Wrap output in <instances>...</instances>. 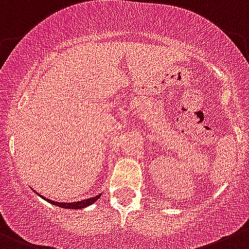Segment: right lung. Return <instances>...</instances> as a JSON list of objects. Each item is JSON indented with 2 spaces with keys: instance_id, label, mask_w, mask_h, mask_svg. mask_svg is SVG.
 <instances>
[{
  "instance_id": "obj_1",
  "label": "right lung",
  "mask_w": 249,
  "mask_h": 249,
  "mask_svg": "<svg viewBox=\"0 0 249 249\" xmlns=\"http://www.w3.org/2000/svg\"><path fill=\"white\" fill-rule=\"evenodd\" d=\"M40 197H41V194H39ZM45 200H47L49 203L53 205H57V207L61 208H67V209H83V208L88 207V205L93 204L94 202L100 198V196H96V197H91V198H88V199H83L79 200V202H73V203H61V202H55V200H51V199H47L46 197H42Z\"/></svg>"
}]
</instances>
